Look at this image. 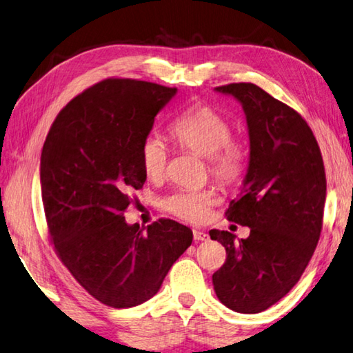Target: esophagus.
Returning <instances> with one entry per match:
<instances>
[{
    "mask_svg": "<svg viewBox=\"0 0 353 353\" xmlns=\"http://www.w3.org/2000/svg\"><path fill=\"white\" fill-rule=\"evenodd\" d=\"M192 235H194V240H195V241H205V240H208V233L203 232V230H200V229H194V230H192Z\"/></svg>",
    "mask_w": 353,
    "mask_h": 353,
    "instance_id": "esophagus-1",
    "label": "esophagus"
}]
</instances>
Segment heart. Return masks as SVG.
<instances>
[{"instance_id":"heart-1","label":"heart","mask_w":353,"mask_h":353,"mask_svg":"<svg viewBox=\"0 0 353 353\" xmlns=\"http://www.w3.org/2000/svg\"><path fill=\"white\" fill-rule=\"evenodd\" d=\"M172 137L181 148L207 158L208 172L222 186H233L246 170L248 150L240 139H233L232 124L213 107L199 105L188 108L173 121ZM140 165L151 181L164 178L169 162V151L159 135L150 134L140 145ZM216 203L210 189L202 191H175L164 200V207L176 218L188 222L207 221Z\"/></svg>"}]
</instances>
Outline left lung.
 <instances>
[{
  "instance_id": "8db88e82",
  "label": "left lung",
  "mask_w": 353,
  "mask_h": 353,
  "mask_svg": "<svg viewBox=\"0 0 353 353\" xmlns=\"http://www.w3.org/2000/svg\"><path fill=\"white\" fill-rule=\"evenodd\" d=\"M246 115L249 165L227 219L251 229L245 240L210 230L227 259L213 274L219 301L241 314L262 312L300 281L321 238L327 178L311 128L300 113L254 83L214 88Z\"/></svg>"
}]
</instances>
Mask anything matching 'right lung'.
<instances>
[{"label":"right lung","mask_w":353,"mask_h":353,"mask_svg":"<svg viewBox=\"0 0 353 353\" xmlns=\"http://www.w3.org/2000/svg\"><path fill=\"white\" fill-rule=\"evenodd\" d=\"M176 88L107 79L58 113L42 146L41 192L48 233L75 281L112 307L158 294L192 230L172 219L129 225L124 210L146 180L140 145Z\"/></svg>","instance_id":"obj_1"}]
</instances>
